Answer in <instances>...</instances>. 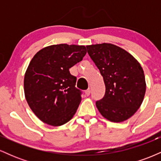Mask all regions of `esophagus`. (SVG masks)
<instances>
[{
  "instance_id": "obj_1",
  "label": "esophagus",
  "mask_w": 161,
  "mask_h": 161,
  "mask_svg": "<svg viewBox=\"0 0 161 161\" xmlns=\"http://www.w3.org/2000/svg\"><path fill=\"white\" fill-rule=\"evenodd\" d=\"M85 93H86V96H89L90 94H91V90H90V89L86 90Z\"/></svg>"
}]
</instances>
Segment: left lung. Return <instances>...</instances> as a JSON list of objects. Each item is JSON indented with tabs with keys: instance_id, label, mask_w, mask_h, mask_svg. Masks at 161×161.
Segmentation results:
<instances>
[{
	"instance_id": "1",
	"label": "left lung",
	"mask_w": 161,
	"mask_h": 161,
	"mask_svg": "<svg viewBox=\"0 0 161 161\" xmlns=\"http://www.w3.org/2000/svg\"><path fill=\"white\" fill-rule=\"evenodd\" d=\"M86 47L106 88L104 97L96 101L97 110L111 122L126 120L137 111L145 97L146 83L141 65L126 51L112 44Z\"/></svg>"
}]
</instances>
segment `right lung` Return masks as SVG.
<instances>
[{
  "instance_id": "1",
  "label": "right lung",
  "mask_w": 161,
  "mask_h": 161,
  "mask_svg": "<svg viewBox=\"0 0 161 161\" xmlns=\"http://www.w3.org/2000/svg\"><path fill=\"white\" fill-rule=\"evenodd\" d=\"M85 46L51 45L40 50L29 63L24 77L28 104L38 119L58 126L73 118L82 100L76 77L69 68L82 60Z\"/></svg>"
}]
</instances>
